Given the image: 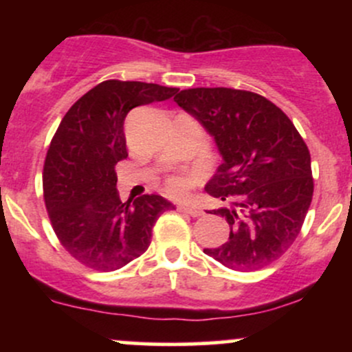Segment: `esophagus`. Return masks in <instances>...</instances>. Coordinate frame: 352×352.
<instances>
[{"label": "esophagus", "mask_w": 352, "mask_h": 352, "mask_svg": "<svg viewBox=\"0 0 352 352\" xmlns=\"http://www.w3.org/2000/svg\"><path fill=\"white\" fill-rule=\"evenodd\" d=\"M179 210H180V212H184V213H188V215H192V217L204 215V210L195 207V205H182Z\"/></svg>", "instance_id": "esophagus-1"}]
</instances>
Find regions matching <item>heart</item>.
Instances as JSON below:
<instances>
[{
  "label": "heart",
  "instance_id": "obj_1",
  "mask_svg": "<svg viewBox=\"0 0 352 352\" xmlns=\"http://www.w3.org/2000/svg\"><path fill=\"white\" fill-rule=\"evenodd\" d=\"M195 179L197 177L193 173H177V175L168 177L165 182V190H167L168 195L180 199L190 192V188L195 184Z\"/></svg>",
  "mask_w": 352,
  "mask_h": 352
}]
</instances>
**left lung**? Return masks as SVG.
<instances>
[{"instance_id":"8db88e82","label":"left lung","mask_w":352,"mask_h":352,"mask_svg":"<svg viewBox=\"0 0 352 352\" xmlns=\"http://www.w3.org/2000/svg\"><path fill=\"white\" fill-rule=\"evenodd\" d=\"M173 100L207 129L223 157L205 190L232 200L230 208L213 210L228 221L230 236L204 253L236 272L274 263L300 235L313 200L308 145L280 107L254 92L195 87Z\"/></svg>"}]
</instances>
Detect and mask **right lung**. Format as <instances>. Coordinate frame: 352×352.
Segmentation results:
<instances>
[{"instance_id": "right-lung-1", "label": "right lung", "mask_w": 352, "mask_h": 352, "mask_svg": "<svg viewBox=\"0 0 352 352\" xmlns=\"http://www.w3.org/2000/svg\"><path fill=\"white\" fill-rule=\"evenodd\" d=\"M177 87L109 79L72 104L47 148L43 192L52 230L79 263L114 272L145 253L157 218L173 208L160 195L122 204L116 164L127 159L129 111L172 98Z\"/></svg>"}]
</instances>
